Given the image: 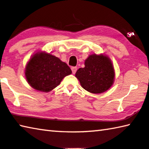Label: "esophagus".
<instances>
[{"mask_svg": "<svg viewBox=\"0 0 149 149\" xmlns=\"http://www.w3.org/2000/svg\"><path fill=\"white\" fill-rule=\"evenodd\" d=\"M71 70H72V74H75V72H77V68L76 67H71Z\"/></svg>", "mask_w": 149, "mask_h": 149, "instance_id": "1", "label": "esophagus"}]
</instances>
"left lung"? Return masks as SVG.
I'll return each mask as SVG.
<instances>
[{
	"label": "left lung",
	"instance_id": "8db88e82",
	"mask_svg": "<svg viewBox=\"0 0 149 149\" xmlns=\"http://www.w3.org/2000/svg\"><path fill=\"white\" fill-rule=\"evenodd\" d=\"M75 77L82 88L93 94L107 91L113 85L115 72L111 58L100 54H93L84 61V67L77 70Z\"/></svg>",
	"mask_w": 149,
	"mask_h": 149
}]
</instances>
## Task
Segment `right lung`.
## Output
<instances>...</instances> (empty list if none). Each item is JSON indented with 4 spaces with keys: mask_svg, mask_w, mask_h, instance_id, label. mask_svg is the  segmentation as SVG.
Returning a JSON list of instances; mask_svg holds the SVG:
<instances>
[{
    "mask_svg": "<svg viewBox=\"0 0 149 149\" xmlns=\"http://www.w3.org/2000/svg\"><path fill=\"white\" fill-rule=\"evenodd\" d=\"M72 70L67 63L45 51L34 54L27 63L24 74L29 85L36 91L49 93L59 85Z\"/></svg>",
    "mask_w": 149,
    "mask_h": 149,
    "instance_id": "right-lung-1",
    "label": "right lung"
}]
</instances>
